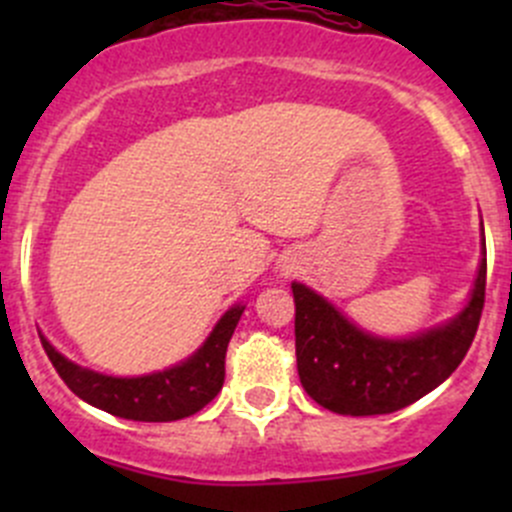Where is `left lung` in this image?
<instances>
[{"mask_svg":"<svg viewBox=\"0 0 512 512\" xmlns=\"http://www.w3.org/2000/svg\"><path fill=\"white\" fill-rule=\"evenodd\" d=\"M292 294L294 347L304 391L334 414H394L443 384L471 349L485 302V237L466 307L411 337L366 332L302 282H292Z\"/></svg>","mask_w":512,"mask_h":512,"instance_id":"left-lung-1","label":"left lung"}]
</instances>
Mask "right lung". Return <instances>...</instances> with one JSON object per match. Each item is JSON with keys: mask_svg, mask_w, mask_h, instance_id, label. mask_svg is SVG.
Instances as JSON below:
<instances>
[{"mask_svg": "<svg viewBox=\"0 0 512 512\" xmlns=\"http://www.w3.org/2000/svg\"><path fill=\"white\" fill-rule=\"evenodd\" d=\"M245 304L237 302L188 359L143 376H108L74 364L41 337L44 352L71 391L86 404L128 421H178L193 416L218 396L225 381V352Z\"/></svg>", "mask_w": 512, "mask_h": 512, "instance_id": "obj_1", "label": "right lung"}]
</instances>
